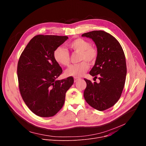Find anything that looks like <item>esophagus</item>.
I'll use <instances>...</instances> for the list:
<instances>
[{
  "instance_id": "obj_1",
  "label": "esophagus",
  "mask_w": 146,
  "mask_h": 146,
  "mask_svg": "<svg viewBox=\"0 0 146 146\" xmlns=\"http://www.w3.org/2000/svg\"><path fill=\"white\" fill-rule=\"evenodd\" d=\"M74 82H77V81L80 80V78H77V77H74Z\"/></svg>"
}]
</instances>
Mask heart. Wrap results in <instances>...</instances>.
I'll list each match as a JSON object with an SVG mask.
<instances>
[{"label": "heart", "mask_w": 146, "mask_h": 146, "mask_svg": "<svg viewBox=\"0 0 146 146\" xmlns=\"http://www.w3.org/2000/svg\"><path fill=\"white\" fill-rule=\"evenodd\" d=\"M67 47L74 53H79L78 61L80 63L70 66L65 72L68 76L80 77L89 69L88 62L92 63L98 56V50L91 46L88 41L81 38H76L67 44ZM53 57L56 63L62 66H68L70 63L69 52L64 47H58L53 52Z\"/></svg>", "instance_id": "obj_1"}]
</instances>
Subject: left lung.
<instances>
[{"instance_id":"1","label":"left lung","mask_w":146,"mask_h":146,"mask_svg":"<svg viewBox=\"0 0 146 146\" xmlns=\"http://www.w3.org/2000/svg\"><path fill=\"white\" fill-rule=\"evenodd\" d=\"M92 38L98 50L95 65L90 74L100 82L92 83L84 78L87 87L84 92L86 101L93 108L103 111L114 106L119 100L125 82V56L118 40L103 31H94L81 35Z\"/></svg>"}]
</instances>
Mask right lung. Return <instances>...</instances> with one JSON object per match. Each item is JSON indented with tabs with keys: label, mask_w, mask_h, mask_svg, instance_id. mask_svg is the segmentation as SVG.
<instances>
[{
	"label": "right lung",
	"mask_w": 146,
	"mask_h": 146,
	"mask_svg": "<svg viewBox=\"0 0 146 146\" xmlns=\"http://www.w3.org/2000/svg\"><path fill=\"white\" fill-rule=\"evenodd\" d=\"M68 38L66 36L38 35L21 55L17 65L18 86L23 99L36 115L50 117L63 107L73 78L58 80L62 69L53 57L54 50Z\"/></svg>",
	"instance_id": "obj_1"
}]
</instances>
